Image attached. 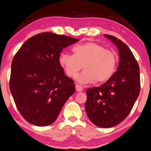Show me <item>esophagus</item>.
Segmentation results:
<instances>
[{"instance_id":"esophagus-1","label":"esophagus","mask_w":151,"mask_h":151,"mask_svg":"<svg viewBox=\"0 0 151 151\" xmlns=\"http://www.w3.org/2000/svg\"><path fill=\"white\" fill-rule=\"evenodd\" d=\"M75 87H76V90H77V92H81L83 91V87L81 86V85L78 84V83H77V84L75 85Z\"/></svg>"}]
</instances>
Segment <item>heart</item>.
<instances>
[{
	"instance_id": "obj_1",
	"label": "heart",
	"mask_w": 151,
	"mask_h": 151,
	"mask_svg": "<svg viewBox=\"0 0 151 151\" xmlns=\"http://www.w3.org/2000/svg\"><path fill=\"white\" fill-rule=\"evenodd\" d=\"M73 55L61 53L59 63L69 77L73 78L83 68L76 79L81 84L96 81L103 83L110 79L115 73L117 58L113 51L107 50L97 43L88 42L77 45L72 48Z\"/></svg>"
}]
</instances>
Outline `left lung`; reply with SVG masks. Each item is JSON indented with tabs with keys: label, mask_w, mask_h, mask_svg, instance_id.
<instances>
[{
	"label": "left lung",
	"mask_w": 151,
	"mask_h": 151,
	"mask_svg": "<svg viewBox=\"0 0 151 151\" xmlns=\"http://www.w3.org/2000/svg\"><path fill=\"white\" fill-rule=\"evenodd\" d=\"M117 48V70L105 83L86 90L85 110L96 126L109 128L127 117L140 93L139 67L129 48L113 36L104 34Z\"/></svg>",
	"instance_id": "8db88e82"
}]
</instances>
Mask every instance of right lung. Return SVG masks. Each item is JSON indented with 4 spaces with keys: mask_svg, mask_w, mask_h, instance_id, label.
Segmentation results:
<instances>
[{
    "mask_svg": "<svg viewBox=\"0 0 151 151\" xmlns=\"http://www.w3.org/2000/svg\"><path fill=\"white\" fill-rule=\"evenodd\" d=\"M77 39L43 32L27 40L12 59L10 89L16 106L28 122L51 124L75 92L74 81L59 63L63 48Z\"/></svg>",
    "mask_w": 151,
    "mask_h": 151,
    "instance_id": "right-lung-1",
    "label": "right lung"
}]
</instances>
